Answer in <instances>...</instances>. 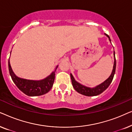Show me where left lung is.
<instances>
[{
  "label": "left lung",
  "mask_w": 132,
  "mask_h": 132,
  "mask_svg": "<svg viewBox=\"0 0 132 132\" xmlns=\"http://www.w3.org/2000/svg\"><path fill=\"white\" fill-rule=\"evenodd\" d=\"M105 35L109 38L110 42L111 43V39H110L109 36L106 34ZM113 55H114V63H113V70L112 71L111 76H110L105 81H104V82L102 83V84L96 86L94 88L87 87V86H84L82 84H79V82L76 81L75 78H74L73 76L72 75V74H70L72 85H73V86L74 88H75L76 91L77 93H80L82 95H86V96H96V95L100 94L102 93L104 91H105V90L108 88V86L110 85V84H111L115 73V69H116V59H115V52H113Z\"/></svg>",
  "instance_id": "1"
}]
</instances>
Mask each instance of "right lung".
<instances>
[{
    "instance_id": "right-lung-1",
    "label": "right lung",
    "mask_w": 132,
    "mask_h": 132,
    "mask_svg": "<svg viewBox=\"0 0 132 132\" xmlns=\"http://www.w3.org/2000/svg\"><path fill=\"white\" fill-rule=\"evenodd\" d=\"M57 67L50 75L42 80H33L17 77L12 71L10 59L8 61L9 71L12 80L21 92L28 96H39L47 93L53 86L55 78V71Z\"/></svg>"
}]
</instances>
